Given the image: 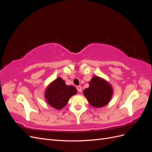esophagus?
Returning a JSON list of instances; mask_svg holds the SVG:
<instances>
[{
	"label": "esophagus",
	"mask_w": 152,
	"mask_h": 152,
	"mask_svg": "<svg viewBox=\"0 0 152 152\" xmlns=\"http://www.w3.org/2000/svg\"><path fill=\"white\" fill-rule=\"evenodd\" d=\"M77 89L78 91V92H79V93H81L82 92V87L81 86H77Z\"/></svg>",
	"instance_id": "1"
}]
</instances>
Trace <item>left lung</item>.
<instances>
[{
	"label": "left lung",
	"mask_w": 152,
	"mask_h": 152,
	"mask_svg": "<svg viewBox=\"0 0 152 152\" xmlns=\"http://www.w3.org/2000/svg\"><path fill=\"white\" fill-rule=\"evenodd\" d=\"M113 90L107 81L94 76L89 82V87L84 91L89 103L94 107H102L108 103Z\"/></svg>",
	"instance_id": "8db88e82"
}]
</instances>
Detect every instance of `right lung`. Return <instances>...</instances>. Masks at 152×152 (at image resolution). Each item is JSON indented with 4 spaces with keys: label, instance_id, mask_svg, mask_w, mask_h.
Segmentation results:
<instances>
[{
    "label": "right lung",
    "instance_id": "right-lung-1",
    "mask_svg": "<svg viewBox=\"0 0 152 152\" xmlns=\"http://www.w3.org/2000/svg\"><path fill=\"white\" fill-rule=\"evenodd\" d=\"M76 93L75 87L66 86L61 78H58L48 87L45 96L50 106L60 110L66 104L71 96Z\"/></svg>",
    "mask_w": 152,
    "mask_h": 152
}]
</instances>
